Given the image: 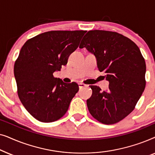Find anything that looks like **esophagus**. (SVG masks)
<instances>
[{
	"mask_svg": "<svg viewBox=\"0 0 155 155\" xmlns=\"http://www.w3.org/2000/svg\"><path fill=\"white\" fill-rule=\"evenodd\" d=\"M78 85H79L80 89L84 87H86V84H84V83H79V84H78Z\"/></svg>",
	"mask_w": 155,
	"mask_h": 155,
	"instance_id": "esophagus-1",
	"label": "esophagus"
}]
</instances>
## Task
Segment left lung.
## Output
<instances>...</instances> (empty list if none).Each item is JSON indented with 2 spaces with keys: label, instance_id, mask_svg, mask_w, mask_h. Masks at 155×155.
Listing matches in <instances>:
<instances>
[{
  "label": "left lung",
  "instance_id": "8db88e82",
  "mask_svg": "<svg viewBox=\"0 0 155 155\" xmlns=\"http://www.w3.org/2000/svg\"><path fill=\"white\" fill-rule=\"evenodd\" d=\"M84 47L96 56L99 71L109 82L107 92L90 85L89 111L101 124H116L134 110L145 90V58L132 40L115 31H89L80 43Z\"/></svg>",
  "mask_w": 155,
  "mask_h": 155
}]
</instances>
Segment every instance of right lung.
<instances>
[{
  "instance_id": "1",
  "label": "right lung",
  "mask_w": 155,
  "mask_h": 155,
  "mask_svg": "<svg viewBox=\"0 0 155 155\" xmlns=\"http://www.w3.org/2000/svg\"><path fill=\"white\" fill-rule=\"evenodd\" d=\"M87 31H50L25 42L15 62L14 75L22 105L44 123L60 119L68 109L79 86L54 78L65 65Z\"/></svg>"
}]
</instances>
